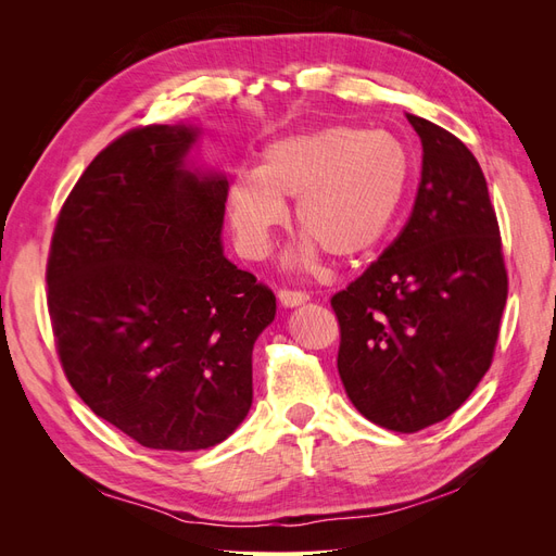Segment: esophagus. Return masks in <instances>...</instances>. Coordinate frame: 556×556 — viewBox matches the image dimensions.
<instances>
[{"label":"esophagus","mask_w":556,"mask_h":556,"mask_svg":"<svg viewBox=\"0 0 556 556\" xmlns=\"http://www.w3.org/2000/svg\"><path fill=\"white\" fill-rule=\"evenodd\" d=\"M278 299H280V304H282V306L294 308V306L306 304V301H308L311 296H308V292H301V290H288V288H282V290H278Z\"/></svg>","instance_id":"esophagus-1"}]
</instances>
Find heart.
I'll return each mask as SVG.
<instances>
[{
	"mask_svg": "<svg viewBox=\"0 0 556 556\" xmlns=\"http://www.w3.org/2000/svg\"><path fill=\"white\" fill-rule=\"evenodd\" d=\"M413 178L410 150L390 131L331 125L280 137L262 150L257 172L229 180L233 239L245 257H264L288 220L285 199H296L301 257L317 245L341 262L366 257L390 237Z\"/></svg>",
	"mask_w": 556,
	"mask_h": 556,
	"instance_id": "b5f03b06",
	"label": "heart"
}]
</instances>
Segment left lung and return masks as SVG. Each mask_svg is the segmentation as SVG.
Returning a JSON list of instances; mask_svg holds the SVG:
<instances>
[{"instance_id":"obj_1","label":"left lung","mask_w":556,"mask_h":556,"mask_svg":"<svg viewBox=\"0 0 556 556\" xmlns=\"http://www.w3.org/2000/svg\"><path fill=\"white\" fill-rule=\"evenodd\" d=\"M413 213L382 255L331 296L339 374L374 425L415 433L450 417L492 366L508 271L473 153L425 117Z\"/></svg>"}]
</instances>
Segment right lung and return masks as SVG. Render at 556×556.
Returning <instances> with one entry per match:
<instances>
[{
  "instance_id": "right-lung-1",
  "label": "right lung",
  "mask_w": 556,
  "mask_h": 556,
  "mask_svg": "<svg viewBox=\"0 0 556 556\" xmlns=\"http://www.w3.org/2000/svg\"><path fill=\"white\" fill-rule=\"evenodd\" d=\"M194 127L148 125L99 153L58 215L46 282L64 376L153 450H206L252 403L276 296L223 255L227 180L185 169Z\"/></svg>"
}]
</instances>
